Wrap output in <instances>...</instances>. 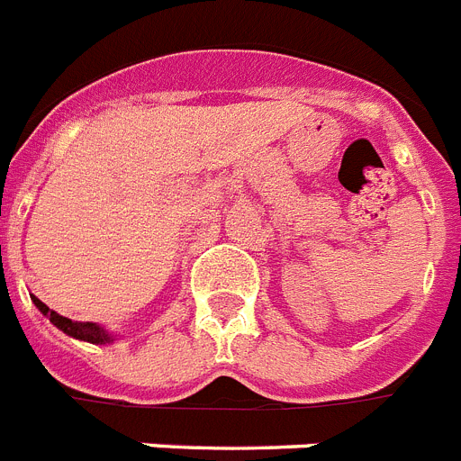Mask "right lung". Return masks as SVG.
Instances as JSON below:
<instances>
[{"mask_svg": "<svg viewBox=\"0 0 461 461\" xmlns=\"http://www.w3.org/2000/svg\"><path fill=\"white\" fill-rule=\"evenodd\" d=\"M32 303L37 305V310L43 317H49L50 324H53L55 329H60V331L67 333L69 338H77V340H84V343L93 345H107L116 340V336H113L112 331H107L104 326L93 324V321H74L69 320V317H62V314H58L55 310H50L46 303L39 301L37 296H32Z\"/></svg>", "mask_w": 461, "mask_h": 461, "instance_id": "right-lung-1", "label": "right lung"}]
</instances>
